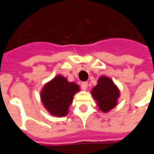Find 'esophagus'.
Here are the masks:
<instances>
[{
  "mask_svg": "<svg viewBox=\"0 0 154 154\" xmlns=\"http://www.w3.org/2000/svg\"><path fill=\"white\" fill-rule=\"evenodd\" d=\"M81 87H82V89L83 91H86L87 89V82H82L81 84Z\"/></svg>",
  "mask_w": 154,
  "mask_h": 154,
  "instance_id": "esophagus-1",
  "label": "esophagus"
}]
</instances>
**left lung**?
<instances>
[{"instance_id": "left-lung-1", "label": "left lung", "mask_w": 154, "mask_h": 154, "mask_svg": "<svg viewBox=\"0 0 154 154\" xmlns=\"http://www.w3.org/2000/svg\"><path fill=\"white\" fill-rule=\"evenodd\" d=\"M91 96L97 101L99 110L107 113L114 109L118 104L120 96L119 89L111 78L106 76H101L97 81L96 87L91 89Z\"/></svg>"}]
</instances>
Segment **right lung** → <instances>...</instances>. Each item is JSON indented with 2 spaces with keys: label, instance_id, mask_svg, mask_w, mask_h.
I'll return each mask as SVG.
<instances>
[{
  "label": "right lung",
  "instance_id": "right-lung-1",
  "mask_svg": "<svg viewBox=\"0 0 154 154\" xmlns=\"http://www.w3.org/2000/svg\"><path fill=\"white\" fill-rule=\"evenodd\" d=\"M80 87L75 82H68L66 77L57 75L44 84L40 91L42 104L51 116H67L75 94Z\"/></svg>",
  "mask_w": 154,
  "mask_h": 154
}]
</instances>
